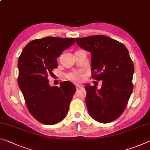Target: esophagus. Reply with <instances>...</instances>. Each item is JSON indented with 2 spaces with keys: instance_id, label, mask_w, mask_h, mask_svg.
Masks as SVG:
<instances>
[{
  "instance_id": "esophagus-1",
  "label": "esophagus",
  "mask_w": 150,
  "mask_h": 150,
  "mask_svg": "<svg viewBox=\"0 0 150 150\" xmlns=\"http://www.w3.org/2000/svg\"><path fill=\"white\" fill-rule=\"evenodd\" d=\"M75 86H76V89L77 90H78L79 89H80V88L82 87V86H81V85H75Z\"/></svg>"
}]
</instances>
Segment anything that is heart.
<instances>
[{
	"label": "heart",
	"instance_id": "1",
	"mask_svg": "<svg viewBox=\"0 0 150 150\" xmlns=\"http://www.w3.org/2000/svg\"><path fill=\"white\" fill-rule=\"evenodd\" d=\"M66 77L67 79L69 80L73 81L75 82H78L81 81V75L79 72H77V71H73V72L69 73L68 74H67Z\"/></svg>",
	"mask_w": 150,
	"mask_h": 150
}]
</instances>
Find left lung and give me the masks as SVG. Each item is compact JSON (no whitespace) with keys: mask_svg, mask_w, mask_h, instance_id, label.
<instances>
[{"mask_svg":"<svg viewBox=\"0 0 150 150\" xmlns=\"http://www.w3.org/2000/svg\"><path fill=\"white\" fill-rule=\"evenodd\" d=\"M76 42L91 53V77L102 81L100 89L85 85L88 111L97 122H113L124 111L133 91L134 67L128 50L122 42L101 35L76 38Z\"/></svg>","mask_w":150,"mask_h":150,"instance_id":"left-lung-1","label":"left lung"}]
</instances>
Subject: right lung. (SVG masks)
<instances>
[{
    "instance_id": "1",
    "label": "right lung",
    "mask_w": 150,
    "mask_h": 150,
    "mask_svg": "<svg viewBox=\"0 0 150 150\" xmlns=\"http://www.w3.org/2000/svg\"><path fill=\"white\" fill-rule=\"evenodd\" d=\"M75 42V38L53 37L33 40L18 58V86L30 113L43 124H56L67 114L75 85L64 81L51 87L47 78L57 68L56 58Z\"/></svg>"
}]
</instances>
